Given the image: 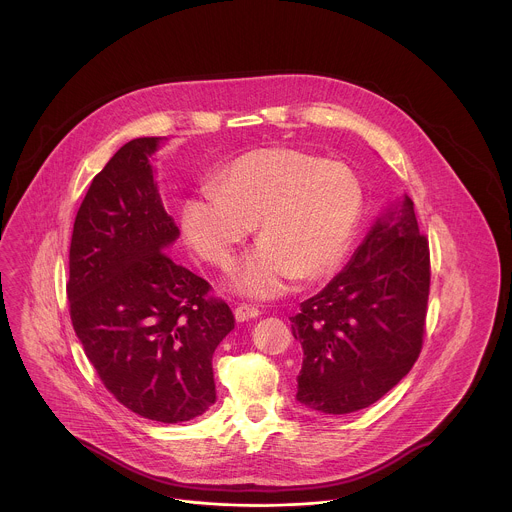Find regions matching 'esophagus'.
<instances>
[{"label": "esophagus", "mask_w": 512, "mask_h": 512, "mask_svg": "<svg viewBox=\"0 0 512 512\" xmlns=\"http://www.w3.org/2000/svg\"><path fill=\"white\" fill-rule=\"evenodd\" d=\"M258 315H260V309L254 307V305L242 303V305H238V307L234 309V319H236L238 323H244V321H248V319H256Z\"/></svg>", "instance_id": "1"}]
</instances>
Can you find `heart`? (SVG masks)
<instances>
[{"label":"heart","instance_id":"obj_1","mask_svg":"<svg viewBox=\"0 0 512 512\" xmlns=\"http://www.w3.org/2000/svg\"><path fill=\"white\" fill-rule=\"evenodd\" d=\"M209 191L181 207L185 240L197 256L226 268L256 224L262 242L228 280L254 299L278 297L297 278L331 276L363 211L361 183L347 165L288 147L236 157L211 177Z\"/></svg>","mask_w":512,"mask_h":512}]
</instances>
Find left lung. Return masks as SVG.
<instances>
[{
    "mask_svg": "<svg viewBox=\"0 0 512 512\" xmlns=\"http://www.w3.org/2000/svg\"><path fill=\"white\" fill-rule=\"evenodd\" d=\"M428 293V238L404 195L370 226L349 264L290 317L303 349L295 400L333 416L380 400L422 351Z\"/></svg>",
    "mask_w": 512,
    "mask_h": 512,
    "instance_id": "obj_1",
    "label": "left lung"
}]
</instances>
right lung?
<instances>
[{
    "mask_svg": "<svg viewBox=\"0 0 512 512\" xmlns=\"http://www.w3.org/2000/svg\"><path fill=\"white\" fill-rule=\"evenodd\" d=\"M163 142H128L92 179L74 219L67 295L102 384L138 416L179 424L215 404L213 355L234 315L167 254L179 228L151 165Z\"/></svg>",
    "mask_w": 512,
    "mask_h": 512,
    "instance_id": "obj_1",
    "label": "right lung"
}]
</instances>
